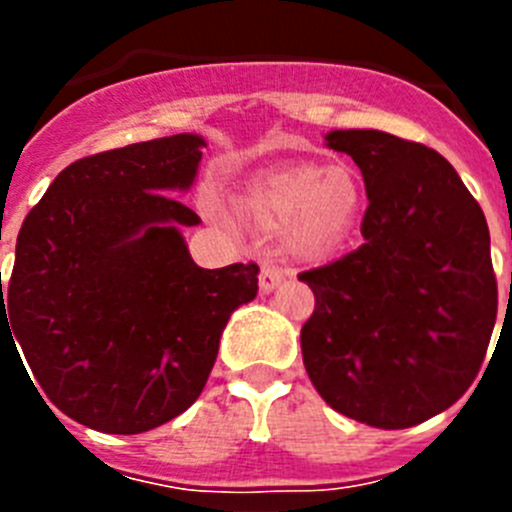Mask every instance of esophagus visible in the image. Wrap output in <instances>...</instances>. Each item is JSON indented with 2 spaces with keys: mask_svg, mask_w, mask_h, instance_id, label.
Segmentation results:
<instances>
[{
  "mask_svg": "<svg viewBox=\"0 0 512 512\" xmlns=\"http://www.w3.org/2000/svg\"><path fill=\"white\" fill-rule=\"evenodd\" d=\"M282 279H284V271L279 269L277 264H264L259 274V289L264 292V295H269V292H274V289L282 284Z\"/></svg>",
  "mask_w": 512,
  "mask_h": 512,
  "instance_id": "esophagus-1",
  "label": "esophagus"
}]
</instances>
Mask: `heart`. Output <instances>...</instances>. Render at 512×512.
Returning <instances> with one entry per match:
<instances>
[{"label": "heart", "instance_id": "1", "mask_svg": "<svg viewBox=\"0 0 512 512\" xmlns=\"http://www.w3.org/2000/svg\"><path fill=\"white\" fill-rule=\"evenodd\" d=\"M241 210L264 233L282 230L300 256L333 251L354 228L361 187L346 166H289L256 176L241 194Z\"/></svg>", "mask_w": 512, "mask_h": 512}]
</instances>
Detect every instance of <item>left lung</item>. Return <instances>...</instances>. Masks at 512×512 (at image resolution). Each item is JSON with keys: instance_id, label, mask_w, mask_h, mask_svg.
Wrapping results in <instances>:
<instances>
[{"instance_id": "8db88e82", "label": "left lung", "mask_w": 512, "mask_h": 512, "mask_svg": "<svg viewBox=\"0 0 512 512\" xmlns=\"http://www.w3.org/2000/svg\"><path fill=\"white\" fill-rule=\"evenodd\" d=\"M364 176L361 243L302 271L307 377L330 408L374 428H410L451 408L477 377L497 318L490 230L454 166L382 130H330Z\"/></svg>"}]
</instances>
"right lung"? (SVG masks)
<instances>
[{"mask_svg":"<svg viewBox=\"0 0 512 512\" xmlns=\"http://www.w3.org/2000/svg\"><path fill=\"white\" fill-rule=\"evenodd\" d=\"M205 146L179 133L74 161L27 212L7 292L0 274V336L16 333L35 390L94 431L182 415L259 292L253 261L202 269L184 243L200 217L171 194L192 187Z\"/></svg>","mask_w":512,"mask_h":512,"instance_id":"right-lung-1","label":"right lung"}]
</instances>
